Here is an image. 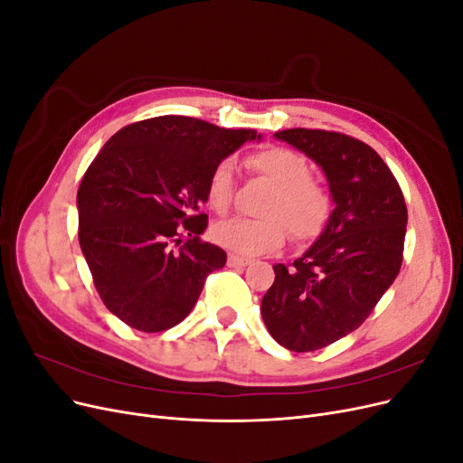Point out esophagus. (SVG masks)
<instances>
[{"label": "esophagus", "mask_w": 463, "mask_h": 463, "mask_svg": "<svg viewBox=\"0 0 463 463\" xmlns=\"http://www.w3.org/2000/svg\"><path fill=\"white\" fill-rule=\"evenodd\" d=\"M250 262V259H245V257H240V255H230L228 257V266H232V269H235V266H247Z\"/></svg>", "instance_id": "obj_1"}]
</instances>
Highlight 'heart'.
<instances>
[{"instance_id":"1","label":"heart","mask_w":463,"mask_h":463,"mask_svg":"<svg viewBox=\"0 0 463 463\" xmlns=\"http://www.w3.org/2000/svg\"><path fill=\"white\" fill-rule=\"evenodd\" d=\"M250 170L276 185L266 203V218L233 216L213 228L214 241L235 255L255 257L282 247L289 230L298 241H311L325 232L332 214L328 189L311 177V167L301 154L284 146H269L247 158ZM233 165L222 160L208 175L206 199L216 213H226L233 199Z\"/></svg>"}]
</instances>
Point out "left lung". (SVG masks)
<instances>
[{"label":"left lung","instance_id":"obj_1","mask_svg":"<svg viewBox=\"0 0 463 463\" xmlns=\"http://www.w3.org/2000/svg\"><path fill=\"white\" fill-rule=\"evenodd\" d=\"M317 162L334 210L325 232L293 264H274L260 313L289 352H315L359 328L394 284L408 208L396 177L365 143L325 129L274 135Z\"/></svg>","mask_w":463,"mask_h":463}]
</instances>
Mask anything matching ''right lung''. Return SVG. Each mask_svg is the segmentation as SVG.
I'll return each instance as SVG.
<instances>
[{"instance_id": "1", "label": "right lung", "mask_w": 463, "mask_h": 463, "mask_svg": "<svg viewBox=\"0 0 463 463\" xmlns=\"http://www.w3.org/2000/svg\"><path fill=\"white\" fill-rule=\"evenodd\" d=\"M255 138L253 129L160 116L119 129L98 152L77 193L79 243L98 296L125 325H179L206 276L223 269L226 250L201 241L208 216L194 213L214 165Z\"/></svg>"}]
</instances>
